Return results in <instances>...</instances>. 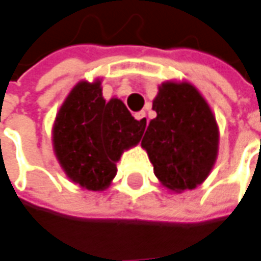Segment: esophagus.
Instances as JSON below:
<instances>
[{"mask_svg":"<svg viewBox=\"0 0 261 261\" xmlns=\"http://www.w3.org/2000/svg\"><path fill=\"white\" fill-rule=\"evenodd\" d=\"M134 118L137 120V121H141L144 125L147 124V118H146V113L144 111H140V113L134 114Z\"/></svg>","mask_w":261,"mask_h":261,"instance_id":"34e87169","label":"esophagus"}]
</instances>
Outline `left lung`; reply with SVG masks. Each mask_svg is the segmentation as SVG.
Wrapping results in <instances>:
<instances>
[{
  "instance_id": "8db88e82",
  "label": "left lung",
  "mask_w": 261,
  "mask_h": 261,
  "mask_svg": "<svg viewBox=\"0 0 261 261\" xmlns=\"http://www.w3.org/2000/svg\"><path fill=\"white\" fill-rule=\"evenodd\" d=\"M158 117L141 140L159 182L172 192L195 189L218 156L220 128L210 103L189 82L167 81L153 99Z\"/></svg>"
}]
</instances>
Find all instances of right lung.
Returning <instances> with one entry per match:
<instances>
[{"mask_svg":"<svg viewBox=\"0 0 261 261\" xmlns=\"http://www.w3.org/2000/svg\"><path fill=\"white\" fill-rule=\"evenodd\" d=\"M101 81L77 82L51 128L53 151L65 175L79 188L98 192L111 185L117 162L139 144L146 128L121 99H103Z\"/></svg>","mask_w":261,"mask_h":261,"instance_id":"right-lung-1","label":"right lung"}]
</instances>
